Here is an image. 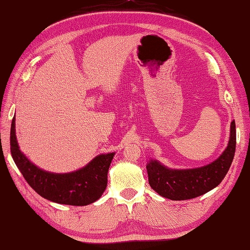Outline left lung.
<instances>
[{
	"label": "left lung",
	"instance_id": "left-lung-1",
	"mask_svg": "<svg viewBox=\"0 0 250 250\" xmlns=\"http://www.w3.org/2000/svg\"><path fill=\"white\" fill-rule=\"evenodd\" d=\"M236 147L235 121L230 123L227 148L207 166L194 168H171L158 160L149 159L147 172L149 184L160 196L171 200H187L206 194L222 182L232 164Z\"/></svg>",
	"mask_w": 250,
	"mask_h": 250
}]
</instances>
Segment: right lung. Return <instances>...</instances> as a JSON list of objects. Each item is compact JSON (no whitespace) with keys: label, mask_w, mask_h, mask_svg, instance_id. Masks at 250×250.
I'll return each instance as SVG.
<instances>
[{"label":"right lung","mask_w":250,"mask_h":250,"mask_svg":"<svg viewBox=\"0 0 250 250\" xmlns=\"http://www.w3.org/2000/svg\"><path fill=\"white\" fill-rule=\"evenodd\" d=\"M11 153L22 176L37 194L60 205L87 206L97 201L107 185L114 152L99 154L87 166L69 173H53L37 167L23 154L16 138L15 117L11 126Z\"/></svg>","instance_id":"right-lung-1"}]
</instances>
